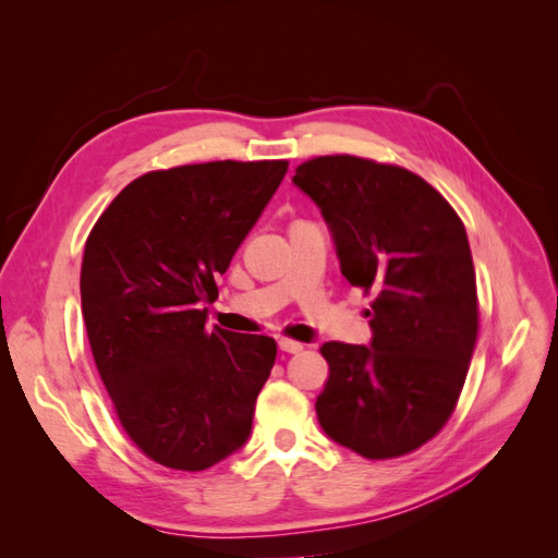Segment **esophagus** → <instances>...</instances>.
I'll return each mask as SVG.
<instances>
[{"label": "esophagus", "instance_id": "1", "mask_svg": "<svg viewBox=\"0 0 558 558\" xmlns=\"http://www.w3.org/2000/svg\"><path fill=\"white\" fill-rule=\"evenodd\" d=\"M279 349L286 351V353H300L305 347H302V344L295 342V340H291V337H281V340H279Z\"/></svg>", "mask_w": 558, "mask_h": 558}]
</instances>
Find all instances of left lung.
<instances>
[{"label":"left lung","instance_id":"8db88e82","mask_svg":"<svg viewBox=\"0 0 558 558\" xmlns=\"http://www.w3.org/2000/svg\"><path fill=\"white\" fill-rule=\"evenodd\" d=\"M293 183L320 207L342 275L373 298V344L326 342L318 424L365 459H398L442 430L477 344L465 226L428 181L398 165L318 156Z\"/></svg>","mask_w":558,"mask_h":558}]
</instances>
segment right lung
Listing matches in <instances>:
<instances>
[{
    "mask_svg": "<svg viewBox=\"0 0 558 558\" xmlns=\"http://www.w3.org/2000/svg\"><path fill=\"white\" fill-rule=\"evenodd\" d=\"M286 170L216 160L146 172L88 234L81 310L97 373L130 440L165 468L207 470L251 433L277 342L209 328L205 305Z\"/></svg>",
    "mask_w": 558,
    "mask_h": 558,
    "instance_id": "1",
    "label": "right lung"
}]
</instances>
